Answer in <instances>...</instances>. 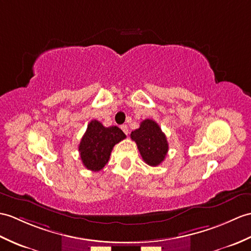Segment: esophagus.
Segmentation results:
<instances>
[{"instance_id": "esophagus-1", "label": "esophagus", "mask_w": 251, "mask_h": 251, "mask_svg": "<svg viewBox=\"0 0 251 251\" xmlns=\"http://www.w3.org/2000/svg\"><path fill=\"white\" fill-rule=\"evenodd\" d=\"M121 128H122V130H123V131L126 133V135H128V131H129V130H128V126H127L126 124L122 125V126H121Z\"/></svg>"}]
</instances>
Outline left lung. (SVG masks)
I'll return each instance as SVG.
<instances>
[{
  "label": "left lung",
  "instance_id": "1",
  "mask_svg": "<svg viewBox=\"0 0 251 251\" xmlns=\"http://www.w3.org/2000/svg\"><path fill=\"white\" fill-rule=\"evenodd\" d=\"M130 137L137 143L142 159L149 166L156 167L165 160L169 144L166 135L155 121L144 120L138 129L131 131Z\"/></svg>",
  "mask_w": 251,
  "mask_h": 251
}]
</instances>
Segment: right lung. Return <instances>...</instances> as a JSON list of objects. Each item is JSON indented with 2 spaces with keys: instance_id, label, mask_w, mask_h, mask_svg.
<instances>
[{
  "instance_id": "obj_1",
  "label": "right lung",
  "mask_w": 251,
  "mask_h": 251,
  "mask_svg": "<svg viewBox=\"0 0 251 251\" xmlns=\"http://www.w3.org/2000/svg\"><path fill=\"white\" fill-rule=\"evenodd\" d=\"M125 138L118 126L104 127L97 120L91 121L79 144L83 166L91 171H100L108 164L114 145Z\"/></svg>"
}]
</instances>
